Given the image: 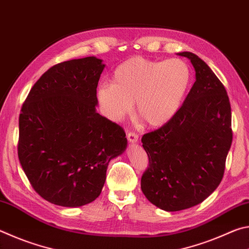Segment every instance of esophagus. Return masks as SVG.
Masks as SVG:
<instances>
[{
	"mask_svg": "<svg viewBox=\"0 0 249 249\" xmlns=\"http://www.w3.org/2000/svg\"><path fill=\"white\" fill-rule=\"evenodd\" d=\"M127 140H128L129 142H132V144H135V142H138V135L136 133L129 132L127 134Z\"/></svg>",
	"mask_w": 249,
	"mask_h": 249,
	"instance_id": "1",
	"label": "esophagus"
}]
</instances>
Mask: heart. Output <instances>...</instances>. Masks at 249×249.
<instances>
[{"mask_svg": "<svg viewBox=\"0 0 249 249\" xmlns=\"http://www.w3.org/2000/svg\"><path fill=\"white\" fill-rule=\"evenodd\" d=\"M191 80L190 66L181 59L133 57L116 67L112 83L99 86L96 98L108 120H124L136 102L137 115L147 125L157 127L178 113Z\"/></svg>", "mask_w": 249, "mask_h": 249, "instance_id": "b5f03b06", "label": "heart"}]
</instances>
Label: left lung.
<instances>
[{"label": "left lung", "mask_w": 249, "mask_h": 249, "mask_svg": "<svg viewBox=\"0 0 249 249\" xmlns=\"http://www.w3.org/2000/svg\"><path fill=\"white\" fill-rule=\"evenodd\" d=\"M196 82L178 113L142 138L149 166L142 177L145 196L175 212L204 201L221 183L231 145V104L226 90L196 54L183 52Z\"/></svg>", "instance_id": "8db88e82"}]
</instances>
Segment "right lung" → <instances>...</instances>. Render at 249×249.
I'll use <instances>...</instances> for the list:
<instances>
[{
  "label": "right lung",
  "instance_id": "add662e5",
  "mask_svg": "<svg viewBox=\"0 0 249 249\" xmlns=\"http://www.w3.org/2000/svg\"><path fill=\"white\" fill-rule=\"evenodd\" d=\"M104 67L96 57L54 65L22 107L19 162L34 190L50 203L77 208L94 201L109 160L127 146L124 129L96 112Z\"/></svg>",
  "mask_w": 249,
  "mask_h": 249
}]
</instances>
